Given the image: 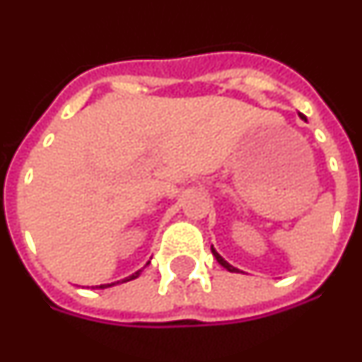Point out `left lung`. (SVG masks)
<instances>
[{
    "mask_svg": "<svg viewBox=\"0 0 362 362\" xmlns=\"http://www.w3.org/2000/svg\"><path fill=\"white\" fill-rule=\"evenodd\" d=\"M299 116H300V117H303V119H305V116H303V114H299ZM212 254H214V257H216V259H217V263H219V264H221V267H225V268H226V270H228V272H239V270H238V268H233V267H232V264H228V263H226L225 259L221 257V255H219V254H217V252H216V250H214V246H212Z\"/></svg>",
    "mask_w": 362,
    "mask_h": 362,
    "instance_id": "8db88e82",
    "label": "left lung"
}]
</instances>
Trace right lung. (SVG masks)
I'll use <instances>...</instances> for the list:
<instances>
[{"mask_svg": "<svg viewBox=\"0 0 362 362\" xmlns=\"http://www.w3.org/2000/svg\"><path fill=\"white\" fill-rule=\"evenodd\" d=\"M139 274H141V270H137L136 274H132V276H130V277H124L123 283H127V281L136 279V277H139ZM117 283H119V281H117ZM112 284H116V283H112ZM112 284H99V286H95V288H108V286H112Z\"/></svg>", "mask_w": 362, "mask_h": 362, "instance_id": "add662e5", "label": "right lung"}]
</instances>
